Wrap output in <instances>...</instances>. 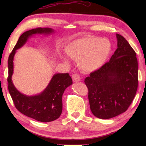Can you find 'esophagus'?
<instances>
[{"instance_id": "esophagus-1", "label": "esophagus", "mask_w": 146, "mask_h": 146, "mask_svg": "<svg viewBox=\"0 0 146 146\" xmlns=\"http://www.w3.org/2000/svg\"><path fill=\"white\" fill-rule=\"evenodd\" d=\"M72 79H73V82H79L81 80V78H80V76L79 75H78V74L76 73H75L73 74V75H72Z\"/></svg>"}]
</instances>
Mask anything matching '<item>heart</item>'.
<instances>
[{
	"instance_id": "obj_1",
	"label": "heart",
	"mask_w": 146,
	"mask_h": 146,
	"mask_svg": "<svg viewBox=\"0 0 146 146\" xmlns=\"http://www.w3.org/2000/svg\"><path fill=\"white\" fill-rule=\"evenodd\" d=\"M111 48L108 39L86 36L70 42L65 51L72 60H78L79 67L82 71L91 73L100 69L105 64Z\"/></svg>"
}]
</instances>
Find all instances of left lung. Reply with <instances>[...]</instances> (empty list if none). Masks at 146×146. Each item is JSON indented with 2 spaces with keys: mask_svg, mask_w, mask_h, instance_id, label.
I'll return each instance as SVG.
<instances>
[{
  "mask_svg": "<svg viewBox=\"0 0 146 146\" xmlns=\"http://www.w3.org/2000/svg\"><path fill=\"white\" fill-rule=\"evenodd\" d=\"M117 49L110 61L85 79L92 113L108 119L128 109L138 86L136 53L127 41L117 34Z\"/></svg>",
  "mask_w": 146,
  "mask_h": 146,
  "instance_id": "8db88e82",
  "label": "left lung"
}]
</instances>
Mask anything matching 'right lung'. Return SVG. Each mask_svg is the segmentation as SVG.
Returning <instances> with one entry per match:
<instances>
[{
    "instance_id": "obj_1",
    "label": "right lung",
    "mask_w": 146,
    "mask_h": 146,
    "mask_svg": "<svg viewBox=\"0 0 146 146\" xmlns=\"http://www.w3.org/2000/svg\"><path fill=\"white\" fill-rule=\"evenodd\" d=\"M53 31L48 27H38L24 33L19 38L8 60V89L15 108L25 115L42 122H51L60 117L63 110L62 97L65 89L72 85V79L68 73L55 74L41 94L27 96L19 92L12 83L13 60L17 49L25 44L29 37L36 34L48 35Z\"/></svg>"
}]
</instances>
